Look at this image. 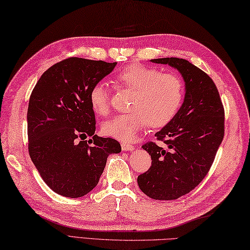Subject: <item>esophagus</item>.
Masks as SVG:
<instances>
[{
  "label": "esophagus",
  "mask_w": 250,
  "mask_h": 250,
  "mask_svg": "<svg viewBox=\"0 0 250 250\" xmlns=\"http://www.w3.org/2000/svg\"><path fill=\"white\" fill-rule=\"evenodd\" d=\"M121 148H122V150H124V151H132V150H134L135 147L133 145L126 144V143H122Z\"/></svg>",
  "instance_id": "1"
}]
</instances>
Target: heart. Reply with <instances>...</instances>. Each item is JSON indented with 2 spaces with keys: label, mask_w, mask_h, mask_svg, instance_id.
Returning <instances> with one entry per match:
<instances>
[{
  "label": "heart",
  "mask_w": 250,
  "mask_h": 250,
  "mask_svg": "<svg viewBox=\"0 0 250 250\" xmlns=\"http://www.w3.org/2000/svg\"><path fill=\"white\" fill-rule=\"evenodd\" d=\"M116 83L133 92L126 114L115 116L102 125L105 134L124 142L133 141L146 124L151 128L167 125L177 113L184 98V83L173 73L155 67L132 64L115 75ZM89 101L94 113L105 116L109 110V92L106 83H95Z\"/></svg>",
  "instance_id": "1"
}]
</instances>
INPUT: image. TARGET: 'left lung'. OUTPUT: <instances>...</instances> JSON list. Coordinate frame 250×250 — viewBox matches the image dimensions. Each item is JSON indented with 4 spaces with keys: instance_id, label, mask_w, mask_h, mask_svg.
<instances>
[{
    "instance_id": "8db88e82",
    "label": "left lung",
    "mask_w": 250,
    "mask_h": 250,
    "mask_svg": "<svg viewBox=\"0 0 250 250\" xmlns=\"http://www.w3.org/2000/svg\"><path fill=\"white\" fill-rule=\"evenodd\" d=\"M177 70L185 83V98L177 113L155 136L142 146L151 157V167L137 177L146 195L175 200L195 188L208 172L225 134V113L211 78L192 63L179 58L150 60Z\"/></svg>"
}]
</instances>
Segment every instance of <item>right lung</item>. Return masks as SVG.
<instances>
[{
	"instance_id": "1",
	"label": "right lung",
	"mask_w": 250,
	"mask_h": 250,
	"mask_svg": "<svg viewBox=\"0 0 250 250\" xmlns=\"http://www.w3.org/2000/svg\"><path fill=\"white\" fill-rule=\"evenodd\" d=\"M117 62L68 58L49 67L29 101L28 137L32 162L48 187L67 198H81L98 185L109 155L121 146L94 135L95 117L89 92L114 71ZM88 136L93 139L86 141Z\"/></svg>"
}]
</instances>
